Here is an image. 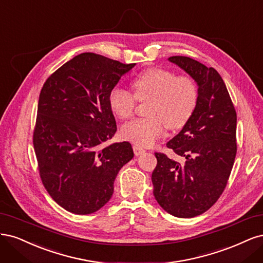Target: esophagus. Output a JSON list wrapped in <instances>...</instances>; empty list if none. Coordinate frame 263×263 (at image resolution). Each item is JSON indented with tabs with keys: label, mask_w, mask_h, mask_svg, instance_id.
<instances>
[{
	"label": "esophagus",
	"mask_w": 263,
	"mask_h": 263,
	"mask_svg": "<svg viewBox=\"0 0 263 263\" xmlns=\"http://www.w3.org/2000/svg\"><path fill=\"white\" fill-rule=\"evenodd\" d=\"M133 152H134L135 155L139 156V155L143 154L144 152H145V149H144L143 147H141L140 145H138V144H134V145H133Z\"/></svg>",
	"instance_id": "esophagus-1"
}]
</instances>
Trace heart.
I'll return each mask as SVG.
<instances>
[{
    "instance_id": "1",
    "label": "heart",
    "mask_w": 263,
    "mask_h": 263,
    "mask_svg": "<svg viewBox=\"0 0 263 263\" xmlns=\"http://www.w3.org/2000/svg\"><path fill=\"white\" fill-rule=\"evenodd\" d=\"M135 94L120 86L109 92V106L121 119L130 118L138 100L152 99L148 118L125 123L122 137L140 146H151L165 133L180 129L187 123L197 108L199 89L197 83L187 75H177L171 70L152 67L134 79Z\"/></svg>"
}]
</instances>
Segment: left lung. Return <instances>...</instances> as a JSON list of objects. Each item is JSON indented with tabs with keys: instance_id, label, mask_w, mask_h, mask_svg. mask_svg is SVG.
I'll list each match as a JSON object with an SVG mask.
<instances>
[{
	"instance_id": "left-lung-1",
	"label": "left lung",
	"mask_w": 263,
	"mask_h": 263,
	"mask_svg": "<svg viewBox=\"0 0 263 263\" xmlns=\"http://www.w3.org/2000/svg\"><path fill=\"white\" fill-rule=\"evenodd\" d=\"M199 86L197 108L167 147L180 163L155 153L152 174L158 204L176 217L188 218L208 211L222 196L237 153V115L225 83L213 67L188 57H171Z\"/></svg>"
}]
</instances>
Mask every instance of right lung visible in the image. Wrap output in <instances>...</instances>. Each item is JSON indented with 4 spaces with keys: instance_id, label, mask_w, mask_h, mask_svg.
<instances>
[{
    "instance_id": "obj_1",
    "label": "right lung",
    "mask_w": 263,
    "mask_h": 263,
    "mask_svg": "<svg viewBox=\"0 0 263 263\" xmlns=\"http://www.w3.org/2000/svg\"><path fill=\"white\" fill-rule=\"evenodd\" d=\"M135 63L85 52L53 72L41 88L33 148L42 184L59 205L91 214L112 197L121 167L133 158L129 142L103 147L117 124L109 92Z\"/></svg>"
}]
</instances>
